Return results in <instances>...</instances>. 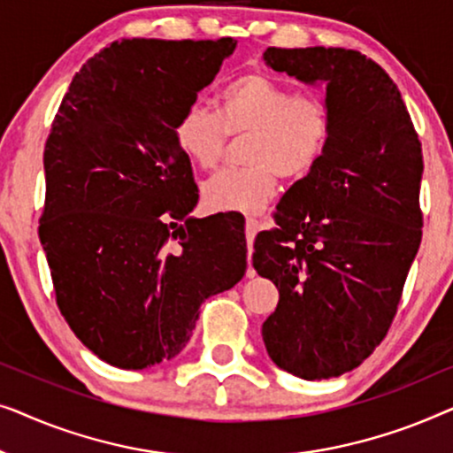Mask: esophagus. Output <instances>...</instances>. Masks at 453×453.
<instances>
[{
    "instance_id": "34e87169",
    "label": "esophagus",
    "mask_w": 453,
    "mask_h": 453,
    "mask_svg": "<svg viewBox=\"0 0 453 453\" xmlns=\"http://www.w3.org/2000/svg\"><path fill=\"white\" fill-rule=\"evenodd\" d=\"M259 226H262V225H259V220H256V219H247L245 220V233H247V243H250V253L253 250V239H256ZM247 259H250V257H247ZM250 274H253L251 268H250Z\"/></svg>"
}]
</instances>
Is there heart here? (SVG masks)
Returning <instances> with one entry per match:
<instances>
[{
  "label": "heart",
  "mask_w": 453,
  "mask_h": 453,
  "mask_svg": "<svg viewBox=\"0 0 453 453\" xmlns=\"http://www.w3.org/2000/svg\"><path fill=\"white\" fill-rule=\"evenodd\" d=\"M177 146L196 166L214 169L226 135H250L243 169H228L203 185V202L216 212H257L278 191V175L307 177L324 158L332 138L326 98L296 95L264 73L234 78L219 96V113L189 104L173 126Z\"/></svg>",
  "instance_id": "obj_1"
}]
</instances>
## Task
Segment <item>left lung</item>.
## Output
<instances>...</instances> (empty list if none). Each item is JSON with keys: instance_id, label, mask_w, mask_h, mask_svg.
<instances>
[{"instance_id": "left-lung-1", "label": "left lung", "mask_w": 453, "mask_h": 453, "mask_svg": "<svg viewBox=\"0 0 453 453\" xmlns=\"http://www.w3.org/2000/svg\"><path fill=\"white\" fill-rule=\"evenodd\" d=\"M265 65L326 84L332 138L319 165L282 196L253 268L280 299L265 350L301 380L358 367L386 338L423 237V152L398 86L367 55L268 47Z\"/></svg>"}]
</instances>
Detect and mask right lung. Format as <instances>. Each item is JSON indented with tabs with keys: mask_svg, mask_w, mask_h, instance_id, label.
<instances>
[{
	"mask_svg": "<svg viewBox=\"0 0 453 453\" xmlns=\"http://www.w3.org/2000/svg\"><path fill=\"white\" fill-rule=\"evenodd\" d=\"M234 47L115 41L80 67L53 119L41 243L67 326L113 367L177 357L202 303L245 274L239 220L189 214L200 196L173 134Z\"/></svg>",
	"mask_w": 453,
	"mask_h": 453,
	"instance_id": "add662e5",
	"label": "right lung"
}]
</instances>
